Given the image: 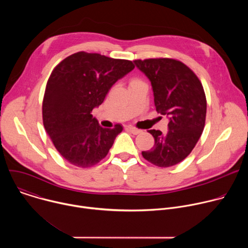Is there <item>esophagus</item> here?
Here are the masks:
<instances>
[{
	"label": "esophagus",
	"instance_id": "34e87169",
	"mask_svg": "<svg viewBox=\"0 0 248 248\" xmlns=\"http://www.w3.org/2000/svg\"><path fill=\"white\" fill-rule=\"evenodd\" d=\"M126 128H127L132 134H138V133H140V132H142V130L138 129V128H136V127H134V126H132V125H128Z\"/></svg>",
	"mask_w": 248,
	"mask_h": 248
}]
</instances>
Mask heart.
<instances>
[{"instance_id":"heart-1","label":"heart","mask_w":248,"mask_h":248,"mask_svg":"<svg viewBox=\"0 0 248 248\" xmlns=\"http://www.w3.org/2000/svg\"><path fill=\"white\" fill-rule=\"evenodd\" d=\"M133 79H137V78H133ZM133 79H131V80H133Z\"/></svg>"}]
</instances>
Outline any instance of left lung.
Masks as SVG:
<instances>
[{
	"label": "left lung",
	"instance_id": "1",
	"mask_svg": "<svg viewBox=\"0 0 248 248\" xmlns=\"http://www.w3.org/2000/svg\"><path fill=\"white\" fill-rule=\"evenodd\" d=\"M134 63L151 81L156 111L170 118L166 134L148 130L155 144L142 151V156L160 168L174 166L190 154L203 132L207 102L202 83L178 60L156 58L135 60Z\"/></svg>",
	"mask_w": 248,
	"mask_h": 248
}]
</instances>
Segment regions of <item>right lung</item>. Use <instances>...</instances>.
<instances>
[{
	"label": "right lung",
	"instance_id": "1",
	"mask_svg": "<svg viewBox=\"0 0 248 248\" xmlns=\"http://www.w3.org/2000/svg\"><path fill=\"white\" fill-rule=\"evenodd\" d=\"M133 68L131 61L81 51L53 69L43 98V124L68 163L89 168L107 156L123 126L103 128L91 112L117 80Z\"/></svg>",
	"mask_w": 248,
	"mask_h": 248
}]
</instances>
